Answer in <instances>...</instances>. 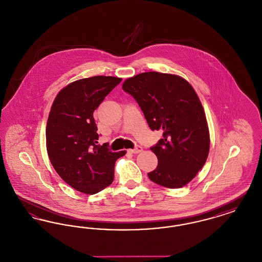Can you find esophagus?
Masks as SVG:
<instances>
[{
  "mask_svg": "<svg viewBox=\"0 0 262 262\" xmlns=\"http://www.w3.org/2000/svg\"><path fill=\"white\" fill-rule=\"evenodd\" d=\"M130 153H134V154H137V153H140L141 151H142V147L141 146H139V145H137L134 149H129L128 150Z\"/></svg>",
  "mask_w": 262,
  "mask_h": 262,
  "instance_id": "esophagus-1",
  "label": "esophagus"
}]
</instances>
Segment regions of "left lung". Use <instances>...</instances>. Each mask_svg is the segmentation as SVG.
Listing matches in <instances>:
<instances>
[{"label": "left lung", "instance_id": "obj_1", "mask_svg": "<svg viewBox=\"0 0 262 262\" xmlns=\"http://www.w3.org/2000/svg\"><path fill=\"white\" fill-rule=\"evenodd\" d=\"M132 95L152 130H163L152 150L158 166L148 177L162 187L186 186L206 162L210 137L205 113L192 86L181 76L157 72L127 78Z\"/></svg>", "mask_w": 262, "mask_h": 262}]
</instances>
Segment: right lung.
Segmentation results:
<instances>
[{"label": "right lung", "instance_id": "1", "mask_svg": "<svg viewBox=\"0 0 262 262\" xmlns=\"http://www.w3.org/2000/svg\"><path fill=\"white\" fill-rule=\"evenodd\" d=\"M122 78L97 75L62 88L51 108L46 145L51 163L62 180L76 190L94 194L110 186L114 168L125 151L100 146L93 112Z\"/></svg>", "mask_w": 262, "mask_h": 262}]
</instances>
